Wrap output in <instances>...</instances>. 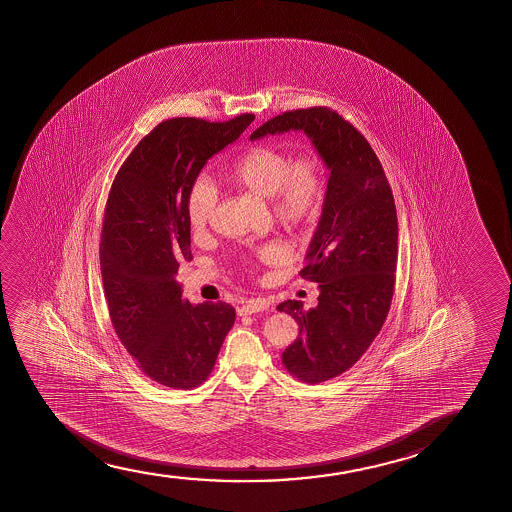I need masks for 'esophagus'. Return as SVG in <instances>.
I'll return each instance as SVG.
<instances>
[{"instance_id": "1", "label": "esophagus", "mask_w": 512, "mask_h": 512, "mask_svg": "<svg viewBox=\"0 0 512 512\" xmlns=\"http://www.w3.org/2000/svg\"><path fill=\"white\" fill-rule=\"evenodd\" d=\"M267 308H269V301H266V299H250V301H245L239 306L238 315H253V313H259V311H266Z\"/></svg>"}]
</instances>
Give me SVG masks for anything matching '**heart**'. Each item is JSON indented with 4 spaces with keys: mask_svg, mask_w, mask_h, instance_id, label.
Masks as SVG:
<instances>
[{
    "mask_svg": "<svg viewBox=\"0 0 512 512\" xmlns=\"http://www.w3.org/2000/svg\"><path fill=\"white\" fill-rule=\"evenodd\" d=\"M231 178L257 196L269 197L274 218L287 229H299L318 217L325 201V171L320 155L302 152L295 157L285 148L257 145L234 162ZM218 190L206 176L190 185L185 213L190 229L203 232L217 208ZM264 262L281 259L276 246L259 252Z\"/></svg>",
    "mask_w": 512,
    "mask_h": 512,
    "instance_id": "heart-1",
    "label": "heart"
}]
</instances>
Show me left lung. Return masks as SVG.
Masks as SVG:
<instances>
[{
    "mask_svg": "<svg viewBox=\"0 0 512 512\" xmlns=\"http://www.w3.org/2000/svg\"><path fill=\"white\" fill-rule=\"evenodd\" d=\"M304 131L330 169L322 218L301 269L320 287L318 306L281 302L299 325V337L283 351L294 378L318 385L357 364L385 323L397 271V210L390 183L369 141L327 106L276 115L253 131Z\"/></svg>",
    "mask_w": 512,
    "mask_h": 512,
    "instance_id": "8db88e82",
    "label": "left lung"
}]
</instances>
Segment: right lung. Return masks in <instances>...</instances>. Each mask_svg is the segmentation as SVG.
I'll use <instances>...</instances> for the list:
<instances>
[{
    "mask_svg": "<svg viewBox=\"0 0 512 512\" xmlns=\"http://www.w3.org/2000/svg\"><path fill=\"white\" fill-rule=\"evenodd\" d=\"M253 119L164 120L127 155L108 194L99 243L106 306L120 343L159 385L192 390L204 383L236 320L225 302L182 299L175 276L194 259L185 213L190 185Z\"/></svg>",
    "mask_w": 512,
    "mask_h": 512,
    "instance_id": "right-lung-1",
    "label": "right lung"
}]
</instances>
